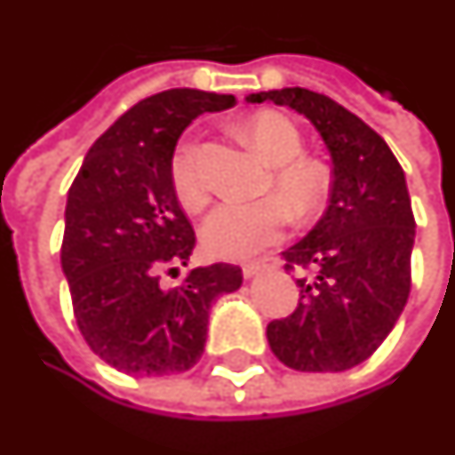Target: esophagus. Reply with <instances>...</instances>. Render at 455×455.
<instances>
[{
  "mask_svg": "<svg viewBox=\"0 0 455 455\" xmlns=\"http://www.w3.org/2000/svg\"><path fill=\"white\" fill-rule=\"evenodd\" d=\"M278 266V260L275 259H263V260H253V263H246L243 266V278H253V275H259L260 271H266V268H275Z\"/></svg>",
  "mask_w": 455,
  "mask_h": 455,
  "instance_id": "34e87169",
  "label": "esophagus"
}]
</instances>
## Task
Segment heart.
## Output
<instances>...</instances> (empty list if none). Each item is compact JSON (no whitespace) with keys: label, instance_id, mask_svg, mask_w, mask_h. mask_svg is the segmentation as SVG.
<instances>
[{"label":"heart","instance_id":"heart-1","mask_svg":"<svg viewBox=\"0 0 455 455\" xmlns=\"http://www.w3.org/2000/svg\"><path fill=\"white\" fill-rule=\"evenodd\" d=\"M243 138L273 164L271 184L298 217H310L323 206L330 192V172L323 162L303 157V132L278 110H260L243 120ZM172 187L187 209H199L206 202V187L192 142L177 148L172 157ZM282 202V203H283ZM280 199L268 196L259 202H221L202 224V246L214 259H249L285 236L288 209Z\"/></svg>","mask_w":455,"mask_h":455}]
</instances>
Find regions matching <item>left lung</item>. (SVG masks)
<instances>
[{"instance_id": "8db88e82", "label": "left lung", "mask_w": 455, "mask_h": 455, "mask_svg": "<svg viewBox=\"0 0 455 455\" xmlns=\"http://www.w3.org/2000/svg\"><path fill=\"white\" fill-rule=\"evenodd\" d=\"M305 116L332 160L330 204L313 231L283 251L298 278L293 315L273 320L266 338L291 370L345 371L392 332L411 288L414 214L402 164L374 130L307 88L251 93Z\"/></svg>"}]
</instances>
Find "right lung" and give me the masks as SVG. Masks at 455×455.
Returning <instances> with one entry per match:
<instances>
[{"instance_id":"add662e5","label":"right lung","mask_w":455,"mask_h":455,"mask_svg":"<svg viewBox=\"0 0 455 455\" xmlns=\"http://www.w3.org/2000/svg\"><path fill=\"white\" fill-rule=\"evenodd\" d=\"M234 95L172 88L132 106L95 140L66 202L61 268L81 335L128 374L164 377L195 367L209 310L241 288L231 263L199 266L174 288L162 273L189 263L196 236L172 187L174 148L202 113Z\"/></svg>"}]
</instances>
